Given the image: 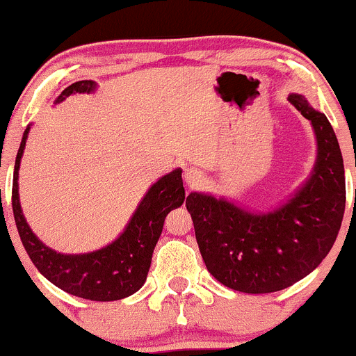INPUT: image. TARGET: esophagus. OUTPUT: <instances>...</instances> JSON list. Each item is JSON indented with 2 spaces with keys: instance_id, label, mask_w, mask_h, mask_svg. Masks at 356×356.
Here are the masks:
<instances>
[{
  "instance_id": "esophagus-1",
  "label": "esophagus",
  "mask_w": 356,
  "mask_h": 356,
  "mask_svg": "<svg viewBox=\"0 0 356 356\" xmlns=\"http://www.w3.org/2000/svg\"><path fill=\"white\" fill-rule=\"evenodd\" d=\"M185 181H186V185L190 186V188H197V186L202 185L204 178H202L200 171L190 168V170L185 171Z\"/></svg>"
}]
</instances>
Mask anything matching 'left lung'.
<instances>
[{"label": "left lung", "mask_w": 356, "mask_h": 356, "mask_svg": "<svg viewBox=\"0 0 356 356\" xmlns=\"http://www.w3.org/2000/svg\"><path fill=\"white\" fill-rule=\"evenodd\" d=\"M289 102L311 122L317 143L311 177L289 200L254 212L212 193L186 197L205 266L238 292H278L302 280L326 258L341 227L346 188L336 134L305 97L292 93Z\"/></svg>", "instance_id": "obj_1"}]
</instances>
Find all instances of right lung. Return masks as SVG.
<instances>
[{"label":"right lung","mask_w":356,"mask_h":356,"mask_svg":"<svg viewBox=\"0 0 356 356\" xmlns=\"http://www.w3.org/2000/svg\"><path fill=\"white\" fill-rule=\"evenodd\" d=\"M95 91H97V83L91 79L76 81L57 97L56 103L66 100L70 95L95 93ZM29 132L30 125H26L15 161L11 205H13L18 234L32 263L49 282L64 292L81 299L110 302L125 299L136 293L147 278L152 251L163 232L164 219L171 210L181 207L185 202L181 168L164 175L149 186L136 212L132 213L131 220L125 225L124 232H120L115 241L90 253H57L33 234L30 225L26 224L20 205L18 170H20Z\"/></svg>","instance_id":"right-lung-1"}]
</instances>
